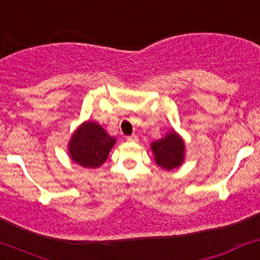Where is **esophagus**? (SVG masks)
I'll return each mask as SVG.
<instances>
[{
  "mask_svg": "<svg viewBox=\"0 0 260 260\" xmlns=\"http://www.w3.org/2000/svg\"><path fill=\"white\" fill-rule=\"evenodd\" d=\"M127 142H129V143H136V142H138V136H136V135L128 136Z\"/></svg>",
  "mask_w": 260,
  "mask_h": 260,
  "instance_id": "esophagus-1",
  "label": "esophagus"
}]
</instances>
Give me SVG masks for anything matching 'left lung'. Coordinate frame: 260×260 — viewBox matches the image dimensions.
I'll list each match as a JSON object with an SVG mask.
<instances>
[{
	"mask_svg": "<svg viewBox=\"0 0 260 260\" xmlns=\"http://www.w3.org/2000/svg\"><path fill=\"white\" fill-rule=\"evenodd\" d=\"M154 159L159 167L165 170L179 168L185 159V143L175 131L168 133L164 138L150 144Z\"/></svg>",
	"mask_w": 260,
	"mask_h": 260,
	"instance_id": "8db88e82",
	"label": "left lung"
}]
</instances>
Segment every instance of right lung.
<instances>
[{"label": "right lung", "mask_w": 260, "mask_h": 260, "mask_svg": "<svg viewBox=\"0 0 260 260\" xmlns=\"http://www.w3.org/2000/svg\"><path fill=\"white\" fill-rule=\"evenodd\" d=\"M116 144V138L96 122L86 121L71 136L69 150L71 160L84 168L95 169L106 161L110 150Z\"/></svg>", "instance_id": "obj_1"}]
</instances>
